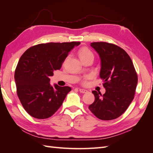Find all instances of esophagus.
Returning <instances> with one entry per match:
<instances>
[{
	"instance_id": "1",
	"label": "esophagus",
	"mask_w": 153,
	"mask_h": 153,
	"mask_svg": "<svg viewBox=\"0 0 153 153\" xmlns=\"http://www.w3.org/2000/svg\"><path fill=\"white\" fill-rule=\"evenodd\" d=\"M79 91L81 92V93H86V92H87V91L84 89H79Z\"/></svg>"
}]
</instances>
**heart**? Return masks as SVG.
I'll return each mask as SVG.
<instances>
[{
  "label": "heart",
  "instance_id": "1",
  "mask_svg": "<svg viewBox=\"0 0 153 153\" xmlns=\"http://www.w3.org/2000/svg\"><path fill=\"white\" fill-rule=\"evenodd\" d=\"M79 56L80 59L83 60L89 56H93V54H92L90 50H89L87 48L84 47L80 49L79 52Z\"/></svg>",
  "mask_w": 153,
  "mask_h": 153
}]
</instances>
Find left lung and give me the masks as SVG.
<instances>
[{
	"mask_svg": "<svg viewBox=\"0 0 153 153\" xmlns=\"http://www.w3.org/2000/svg\"><path fill=\"white\" fill-rule=\"evenodd\" d=\"M100 55V76L104 82V94L93 91L95 100L89 108L96 117L104 121L119 117L134 98L137 74L129 55L118 46L106 42L91 43Z\"/></svg>",
	"mask_w": 153,
	"mask_h": 153,
	"instance_id": "obj_1",
	"label": "left lung"
}]
</instances>
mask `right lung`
Returning <instances> with one entry per match:
<instances>
[{
  "label": "right lung",
  "instance_id": "right-lung-1",
  "mask_svg": "<svg viewBox=\"0 0 153 153\" xmlns=\"http://www.w3.org/2000/svg\"><path fill=\"white\" fill-rule=\"evenodd\" d=\"M80 42L48 43L27 49L15 72L17 95L32 117L47 119L60 108L71 88L50 84V76L60 69L69 52Z\"/></svg>",
  "mask_w": 153,
  "mask_h": 153
}]
</instances>
